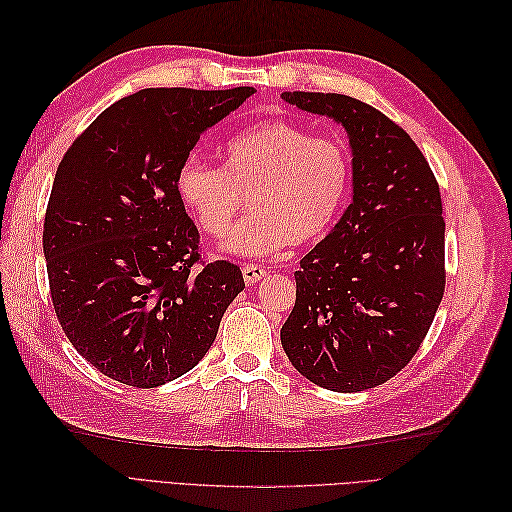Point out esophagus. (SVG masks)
Segmentation results:
<instances>
[{
  "mask_svg": "<svg viewBox=\"0 0 512 512\" xmlns=\"http://www.w3.org/2000/svg\"><path fill=\"white\" fill-rule=\"evenodd\" d=\"M241 273H243V280L247 286H252L256 282H260L262 277L267 275V269L260 267V265H254V262H245V265L241 267Z\"/></svg>",
  "mask_w": 512,
  "mask_h": 512,
  "instance_id": "34e87169",
  "label": "esophagus"
}]
</instances>
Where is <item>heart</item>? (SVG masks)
Segmentation results:
<instances>
[{
	"instance_id": "obj_1",
	"label": "heart",
	"mask_w": 512,
	"mask_h": 512,
	"mask_svg": "<svg viewBox=\"0 0 512 512\" xmlns=\"http://www.w3.org/2000/svg\"><path fill=\"white\" fill-rule=\"evenodd\" d=\"M181 203L205 235L224 237L243 198L250 213L224 250L267 256L288 243L320 241L344 211L352 190L348 149L288 121H265L232 136L220 170L185 162L175 179Z\"/></svg>"
}]
</instances>
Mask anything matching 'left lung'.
Segmentation results:
<instances>
[{
	"mask_svg": "<svg viewBox=\"0 0 512 512\" xmlns=\"http://www.w3.org/2000/svg\"><path fill=\"white\" fill-rule=\"evenodd\" d=\"M282 98L342 123L354 183L342 220L294 273L282 346L322 389H374L412 361L444 297L440 185L410 134L378 108L316 91Z\"/></svg>",
	"mask_w": 512,
	"mask_h": 512,
	"instance_id": "obj_1",
	"label": "left lung"
}]
</instances>
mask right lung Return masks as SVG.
Listing matches in <instances>:
<instances>
[{
    "label": "right lung",
    "instance_id": "add662e5",
    "mask_svg": "<svg viewBox=\"0 0 512 512\" xmlns=\"http://www.w3.org/2000/svg\"><path fill=\"white\" fill-rule=\"evenodd\" d=\"M254 87L141 89L102 111L61 158L42 247L57 320L100 374L153 389L190 371L245 288L205 262L177 194L200 134Z\"/></svg>",
    "mask_w": 512,
    "mask_h": 512
}]
</instances>
